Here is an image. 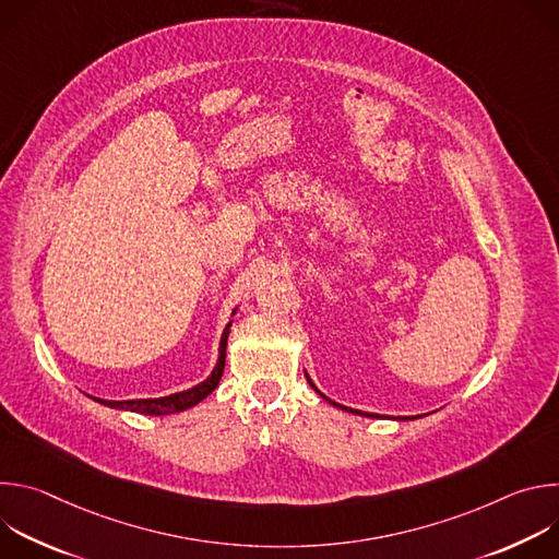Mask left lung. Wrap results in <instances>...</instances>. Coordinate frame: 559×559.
<instances>
[{
  "label": "left lung",
  "instance_id": "8db88e82",
  "mask_svg": "<svg viewBox=\"0 0 559 559\" xmlns=\"http://www.w3.org/2000/svg\"><path fill=\"white\" fill-rule=\"evenodd\" d=\"M307 380H309V378H307ZM309 384L313 386V382H311V380H309ZM313 389H316V386H313ZM316 391H318V389H316ZM318 393H321V391H318ZM321 395H323V393H321ZM323 397H325V395H323ZM328 401H330V397H328ZM330 403H332L334 407L343 409V412H352V414H358V416H369V418H380L378 414H360V412H356V409H349V407H343V405H338V403H334V401H330Z\"/></svg>",
  "mask_w": 559,
  "mask_h": 559
}]
</instances>
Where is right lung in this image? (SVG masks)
<instances>
[{"label":"right lung","instance_id":"obj_1","mask_svg":"<svg viewBox=\"0 0 559 559\" xmlns=\"http://www.w3.org/2000/svg\"><path fill=\"white\" fill-rule=\"evenodd\" d=\"M229 325L223 330L221 336V345H218V362L214 367V371L207 376V380H203L201 384L188 389V391H179L173 395H164V397H150V401H102V397H95L97 403L108 405L112 409H128L134 414H145V416H166V414H179L186 412L190 407H194L197 403H201L205 395H210L221 376H223V367H225V347H227V334H229Z\"/></svg>","mask_w":559,"mask_h":559}]
</instances>
